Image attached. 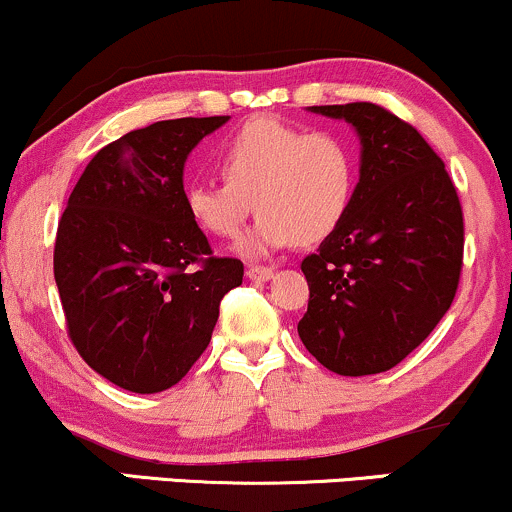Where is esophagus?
Instances as JSON below:
<instances>
[{"instance_id": "esophagus-1", "label": "esophagus", "mask_w": 512, "mask_h": 512, "mask_svg": "<svg viewBox=\"0 0 512 512\" xmlns=\"http://www.w3.org/2000/svg\"><path fill=\"white\" fill-rule=\"evenodd\" d=\"M248 276L252 281H269L274 276V269L272 267H260V264H255V267L248 269Z\"/></svg>"}]
</instances>
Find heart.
Returning a JSON list of instances; mask_svg holds the SVG:
<instances>
[{
  "mask_svg": "<svg viewBox=\"0 0 512 512\" xmlns=\"http://www.w3.org/2000/svg\"><path fill=\"white\" fill-rule=\"evenodd\" d=\"M219 170L223 180L187 187V214L211 236L233 238L255 207L260 216L236 245L245 257L322 243L349 216L358 190V151L346 134L274 117L245 122L221 146Z\"/></svg>",
  "mask_w": 512,
  "mask_h": 512,
  "instance_id": "heart-1",
  "label": "heart"
}]
</instances>
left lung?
I'll use <instances>...</instances> for the list:
<instances>
[{
  "label": "left lung",
  "mask_w": 512,
  "mask_h": 512,
  "mask_svg": "<svg viewBox=\"0 0 512 512\" xmlns=\"http://www.w3.org/2000/svg\"><path fill=\"white\" fill-rule=\"evenodd\" d=\"M361 139V178L342 226L301 262L305 349L332 373L395 368L448 313L464 221L445 163L409 122L375 103L313 105Z\"/></svg>",
  "instance_id": "1"
}]
</instances>
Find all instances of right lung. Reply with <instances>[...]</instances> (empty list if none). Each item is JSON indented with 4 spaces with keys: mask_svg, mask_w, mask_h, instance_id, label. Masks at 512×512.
<instances>
[{
    "mask_svg": "<svg viewBox=\"0 0 512 512\" xmlns=\"http://www.w3.org/2000/svg\"><path fill=\"white\" fill-rule=\"evenodd\" d=\"M228 115L134 129L91 158L55 240V281L81 358L122 390L180 383L209 346L243 262L214 257L185 207L187 154Z\"/></svg>",
    "mask_w": 512,
    "mask_h": 512,
    "instance_id": "1",
    "label": "right lung"
}]
</instances>
